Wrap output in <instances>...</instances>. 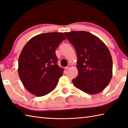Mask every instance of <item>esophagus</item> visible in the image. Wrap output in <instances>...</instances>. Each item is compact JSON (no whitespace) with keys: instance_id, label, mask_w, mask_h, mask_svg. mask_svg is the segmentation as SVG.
Returning a JSON list of instances; mask_svg holds the SVG:
<instances>
[{"instance_id":"1","label":"esophagus","mask_w":128,"mask_h":128,"mask_svg":"<svg viewBox=\"0 0 128 128\" xmlns=\"http://www.w3.org/2000/svg\"><path fill=\"white\" fill-rule=\"evenodd\" d=\"M71 68V65L70 64H69L68 66H67L66 68V70H68V69H69Z\"/></svg>"}]
</instances>
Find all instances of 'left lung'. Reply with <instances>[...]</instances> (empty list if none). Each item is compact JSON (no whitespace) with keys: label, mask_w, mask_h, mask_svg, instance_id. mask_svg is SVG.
<instances>
[{"label":"left lung","mask_w":128,"mask_h":128,"mask_svg":"<svg viewBox=\"0 0 128 128\" xmlns=\"http://www.w3.org/2000/svg\"><path fill=\"white\" fill-rule=\"evenodd\" d=\"M77 55L78 74L73 84L87 94L101 92L112 76V60L110 51L98 37L86 31L65 32Z\"/></svg>","instance_id":"left-lung-1"}]
</instances>
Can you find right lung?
Masks as SVG:
<instances>
[{"mask_svg": "<svg viewBox=\"0 0 128 128\" xmlns=\"http://www.w3.org/2000/svg\"><path fill=\"white\" fill-rule=\"evenodd\" d=\"M66 38L62 32L34 36L23 48L18 59V75L28 91L41 97L54 90L63 69L57 64L55 50Z\"/></svg>", "mask_w": 128, "mask_h": 128, "instance_id": "obj_1", "label": "right lung"}]
</instances>
